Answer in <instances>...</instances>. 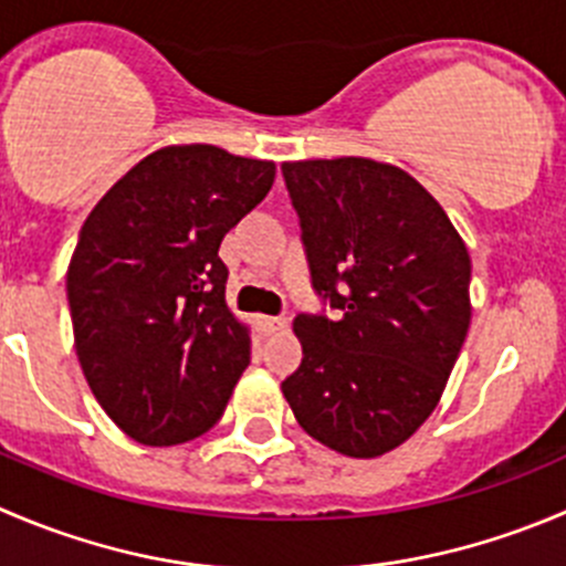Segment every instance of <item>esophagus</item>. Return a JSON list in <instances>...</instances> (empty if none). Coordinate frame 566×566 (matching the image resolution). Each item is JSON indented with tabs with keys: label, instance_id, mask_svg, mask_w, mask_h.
<instances>
[{
	"label": "esophagus",
	"instance_id": "34e87169",
	"mask_svg": "<svg viewBox=\"0 0 566 566\" xmlns=\"http://www.w3.org/2000/svg\"><path fill=\"white\" fill-rule=\"evenodd\" d=\"M260 328H262V334H276V332H282V328H287V317L260 315Z\"/></svg>",
	"mask_w": 566,
	"mask_h": 566
}]
</instances>
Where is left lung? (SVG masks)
Listing matches in <instances>:
<instances>
[{
	"label": "left lung",
	"mask_w": 566,
	"mask_h": 566,
	"mask_svg": "<svg viewBox=\"0 0 566 566\" xmlns=\"http://www.w3.org/2000/svg\"><path fill=\"white\" fill-rule=\"evenodd\" d=\"M312 284L339 310L293 321L304 359L282 392L332 451L376 459L437 409L470 328V254L415 177L367 157L282 166Z\"/></svg>",
	"instance_id": "1"
}]
</instances>
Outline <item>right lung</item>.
I'll use <instances>...</instances> for the list:
<instances>
[{
	"label": "right lung",
	"instance_id": "add662e5",
	"mask_svg": "<svg viewBox=\"0 0 566 566\" xmlns=\"http://www.w3.org/2000/svg\"><path fill=\"white\" fill-rule=\"evenodd\" d=\"M271 160L210 144L151 151L82 223L69 290L74 345L109 420L144 446H179L221 420L251 359L218 256L271 190Z\"/></svg>",
	"mask_w": 566,
	"mask_h": 566
}]
</instances>
